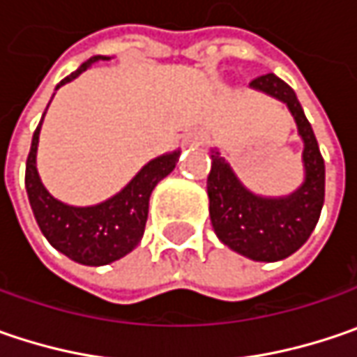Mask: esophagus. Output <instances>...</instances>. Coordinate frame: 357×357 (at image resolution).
<instances>
[{
	"instance_id": "obj_1",
	"label": "esophagus",
	"mask_w": 357,
	"mask_h": 357,
	"mask_svg": "<svg viewBox=\"0 0 357 357\" xmlns=\"http://www.w3.org/2000/svg\"><path fill=\"white\" fill-rule=\"evenodd\" d=\"M185 142L192 144V146H199V144H202V135H199V133H188V135H185Z\"/></svg>"
}]
</instances>
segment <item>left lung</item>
Returning <instances> with one entry per match:
<instances>
[{
  "label": "left lung",
  "mask_w": 357,
  "mask_h": 357,
  "mask_svg": "<svg viewBox=\"0 0 357 357\" xmlns=\"http://www.w3.org/2000/svg\"><path fill=\"white\" fill-rule=\"evenodd\" d=\"M250 86L287 103L303 139L305 181L287 197H259L241 185L218 151H211L209 218L218 238L234 252L256 261H278L300 250L318 224L326 192V165L294 89L273 73L259 75Z\"/></svg>",
  "instance_id": "obj_1"
}]
</instances>
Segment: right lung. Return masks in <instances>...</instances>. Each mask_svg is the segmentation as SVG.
I'll list each match as a JSON object with an SVG mask.
<instances>
[{"label": "right lung", "mask_w": 357, "mask_h": 357, "mask_svg": "<svg viewBox=\"0 0 357 357\" xmlns=\"http://www.w3.org/2000/svg\"><path fill=\"white\" fill-rule=\"evenodd\" d=\"M98 59L107 57L96 55L84 61L71 75L61 79L55 89L75 79ZM39 130L41 121L33 132L31 149L25 163V190L36 222L45 240L57 252L84 266H105L130 254L144 236L148 222L149 195L158 181H162L176 167L179 151L151 160L119 194L109 197L107 202L89 208H73L52 197L39 179L36 167Z\"/></svg>", "instance_id": "add662e5"}]
</instances>
